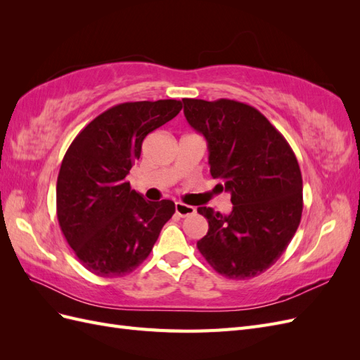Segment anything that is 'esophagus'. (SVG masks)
I'll list each match as a JSON object with an SVG mask.
<instances>
[{
    "mask_svg": "<svg viewBox=\"0 0 360 360\" xmlns=\"http://www.w3.org/2000/svg\"><path fill=\"white\" fill-rule=\"evenodd\" d=\"M176 213L181 217H186V216H191L195 213V207L183 204V202H176Z\"/></svg>",
    "mask_w": 360,
    "mask_h": 360,
    "instance_id": "34e87169",
    "label": "esophagus"
}]
</instances>
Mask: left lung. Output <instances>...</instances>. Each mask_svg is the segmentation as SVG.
<instances>
[{"instance_id":"8db88e82","label":"left lung","mask_w":360,"mask_h":360,"mask_svg":"<svg viewBox=\"0 0 360 360\" xmlns=\"http://www.w3.org/2000/svg\"><path fill=\"white\" fill-rule=\"evenodd\" d=\"M183 103L188 123L207 141L212 177L224 180L233 202L230 214L198 207L209 231L197 246L217 274L254 278L276 263L300 224L297 159L285 138L252 106L230 99Z\"/></svg>"}]
</instances>
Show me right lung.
I'll return each instance as SVG.
<instances>
[{"label":"right lung","mask_w":360,"mask_h":360,"mask_svg":"<svg viewBox=\"0 0 360 360\" xmlns=\"http://www.w3.org/2000/svg\"><path fill=\"white\" fill-rule=\"evenodd\" d=\"M181 108L174 99L115 105L86 124L64 155L57 180L58 222L91 274L117 278L134 271L176 212L169 200H144L126 177L144 138Z\"/></svg>","instance_id":"right-lung-1"}]
</instances>
